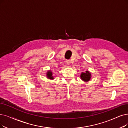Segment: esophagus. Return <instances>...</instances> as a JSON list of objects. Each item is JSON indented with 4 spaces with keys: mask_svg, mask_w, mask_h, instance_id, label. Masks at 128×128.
<instances>
[{
    "mask_svg": "<svg viewBox=\"0 0 128 128\" xmlns=\"http://www.w3.org/2000/svg\"><path fill=\"white\" fill-rule=\"evenodd\" d=\"M67 64H68V65H70V64H71V61H70V60H67Z\"/></svg>",
    "mask_w": 128,
    "mask_h": 128,
    "instance_id": "esophagus-1",
    "label": "esophagus"
}]
</instances>
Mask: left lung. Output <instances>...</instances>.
Returning a JSON list of instances; mask_svg holds the SVG:
<instances>
[{"mask_svg": "<svg viewBox=\"0 0 128 128\" xmlns=\"http://www.w3.org/2000/svg\"><path fill=\"white\" fill-rule=\"evenodd\" d=\"M80 78L82 81L88 82L91 78V72L88 70L86 71V72H82L80 74Z\"/></svg>", "mask_w": 128, "mask_h": 128, "instance_id": "left-lung-1", "label": "left lung"}]
</instances>
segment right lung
<instances>
[{
    "instance_id": "add662e5",
    "label": "right lung",
    "mask_w": 128,
    "mask_h": 128,
    "mask_svg": "<svg viewBox=\"0 0 128 128\" xmlns=\"http://www.w3.org/2000/svg\"><path fill=\"white\" fill-rule=\"evenodd\" d=\"M53 75V74L52 72V71L51 70H48L47 73H46V76L49 79H51V80H53L54 79V76H52Z\"/></svg>"
}]
</instances>
